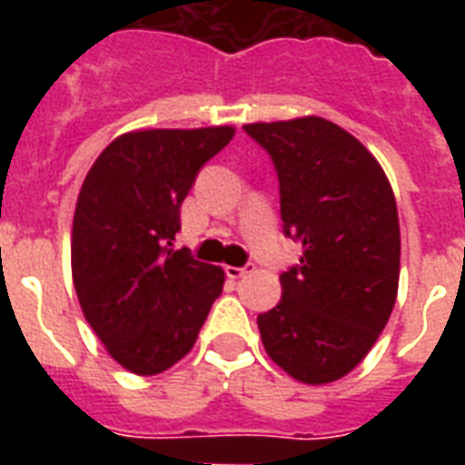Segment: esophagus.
<instances>
[{"instance_id": "1", "label": "esophagus", "mask_w": 465, "mask_h": 465, "mask_svg": "<svg viewBox=\"0 0 465 465\" xmlns=\"http://www.w3.org/2000/svg\"><path fill=\"white\" fill-rule=\"evenodd\" d=\"M251 270H253V265L248 262V265H243V268H233V265H229V268H224V272H226V277H229V280H241V277L248 275Z\"/></svg>"}]
</instances>
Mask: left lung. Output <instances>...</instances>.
Returning a JSON list of instances; mask_svg holds the SVG:
<instances>
[{
  "label": "left lung",
  "mask_w": 465,
  "mask_h": 465,
  "mask_svg": "<svg viewBox=\"0 0 465 465\" xmlns=\"http://www.w3.org/2000/svg\"><path fill=\"white\" fill-rule=\"evenodd\" d=\"M275 163L284 233L302 241L282 299L258 316L270 360L311 386L350 374L389 323L401 272L391 183L360 140L331 120L243 125Z\"/></svg>",
  "instance_id": "obj_1"
}]
</instances>
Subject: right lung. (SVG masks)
Masks as SVG:
<instances>
[{
  "label": "right lung",
  "instance_id": "add662e5",
  "mask_svg": "<svg viewBox=\"0 0 465 465\" xmlns=\"http://www.w3.org/2000/svg\"><path fill=\"white\" fill-rule=\"evenodd\" d=\"M233 127L120 134L84 178L72 224V280L120 367L154 376L193 350L224 270L175 251L181 204Z\"/></svg>",
  "mask_w": 465,
  "mask_h": 465
}]
</instances>
